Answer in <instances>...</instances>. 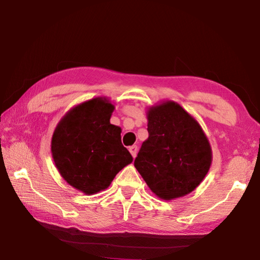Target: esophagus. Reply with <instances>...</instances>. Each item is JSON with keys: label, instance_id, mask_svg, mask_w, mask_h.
Wrapping results in <instances>:
<instances>
[{"label": "esophagus", "instance_id": "obj_1", "mask_svg": "<svg viewBox=\"0 0 260 260\" xmlns=\"http://www.w3.org/2000/svg\"><path fill=\"white\" fill-rule=\"evenodd\" d=\"M129 152H131V155L133 156V158H135L136 157V153H138V147L136 146H132V147H129Z\"/></svg>", "mask_w": 260, "mask_h": 260}]
</instances>
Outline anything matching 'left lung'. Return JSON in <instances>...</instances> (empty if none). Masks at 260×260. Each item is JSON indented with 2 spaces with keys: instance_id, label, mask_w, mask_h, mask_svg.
<instances>
[{
  "instance_id": "obj_1",
  "label": "left lung",
  "mask_w": 260,
  "mask_h": 260,
  "mask_svg": "<svg viewBox=\"0 0 260 260\" xmlns=\"http://www.w3.org/2000/svg\"><path fill=\"white\" fill-rule=\"evenodd\" d=\"M149 138L134 166L153 193L171 201L191 192L208 174L212 150L203 129L178 103L167 101L147 112Z\"/></svg>"
}]
</instances>
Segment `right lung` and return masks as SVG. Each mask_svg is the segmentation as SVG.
<instances>
[{"label":"right lung","mask_w":260,"mask_h":260,"mask_svg":"<svg viewBox=\"0 0 260 260\" xmlns=\"http://www.w3.org/2000/svg\"><path fill=\"white\" fill-rule=\"evenodd\" d=\"M113 110L105 98L89 100L70 110L52 134L57 170L70 186L86 195L107 189L133 161L121 143V128L110 122Z\"/></svg>","instance_id":"1"}]
</instances>
